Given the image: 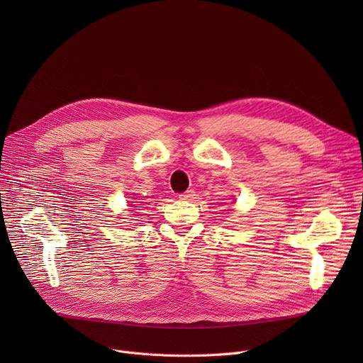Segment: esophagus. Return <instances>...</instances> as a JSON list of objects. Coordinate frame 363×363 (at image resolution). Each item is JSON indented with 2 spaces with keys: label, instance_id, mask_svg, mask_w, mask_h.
I'll use <instances>...</instances> for the list:
<instances>
[{
  "label": "esophagus",
  "instance_id": "obj_1",
  "mask_svg": "<svg viewBox=\"0 0 363 363\" xmlns=\"http://www.w3.org/2000/svg\"><path fill=\"white\" fill-rule=\"evenodd\" d=\"M194 196H196V191H194V189H188V191H185V193L179 194V199H181V200H193V199H194Z\"/></svg>",
  "mask_w": 363,
  "mask_h": 363
}]
</instances>
